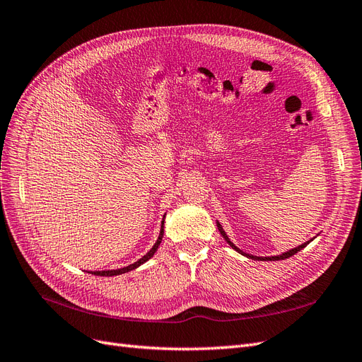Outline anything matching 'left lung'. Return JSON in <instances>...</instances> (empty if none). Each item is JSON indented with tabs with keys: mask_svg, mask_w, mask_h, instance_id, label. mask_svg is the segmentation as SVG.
<instances>
[{
	"mask_svg": "<svg viewBox=\"0 0 362 362\" xmlns=\"http://www.w3.org/2000/svg\"><path fill=\"white\" fill-rule=\"evenodd\" d=\"M217 223V229L218 231H221V234H222V237L225 238V242L231 246L234 250H237L238 254H242V255H245V257H247V258H250V259H257V261H279V259H286V258H290V257H293L294 254H298V252H300L306 245H310V242H305V243H302V245H299L298 247H293V249H290V250H287V252H284V254H281V255H275V257H255V255H252V254H246V252H243L242 249H238L233 242H231V238L228 237V234L223 231V228H222V225L218 223V221L216 222Z\"/></svg>",
	"mask_w": 362,
	"mask_h": 362,
	"instance_id": "left-lung-1",
	"label": "left lung"
}]
</instances>
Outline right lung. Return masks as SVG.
<instances>
[{
	"instance_id": "add662e5",
	"label": "right lung",
	"mask_w": 362,
	"mask_h": 362,
	"mask_svg": "<svg viewBox=\"0 0 362 362\" xmlns=\"http://www.w3.org/2000/svg\"><path fill=\"white\" fill-rule=\"evenodd\" d=\"M163 234H164V217H163V221H161V228H160V234H158V238H157V242H156V245L151 247V250L148 252L146 255H144L141 257L140 259H137L136 262H133V264H129V266H127V267H122V269H112V270H96V272H89V273H92V275H96V276H117V275H122V273H127V272H131V270H134V269H137L139 266H141V264H145V262L149 259V258H152L154 257V254L157 252V249H158V246H160V243H161V240H163Z\"/></svg>"
}]
</instances>
